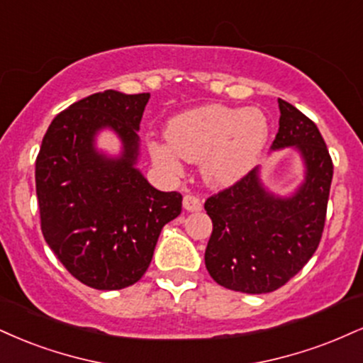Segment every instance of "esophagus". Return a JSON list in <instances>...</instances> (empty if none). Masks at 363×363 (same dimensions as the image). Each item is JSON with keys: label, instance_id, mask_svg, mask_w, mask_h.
<instances>
[{"label": "esophagus", "instance_id": "1", "mask_svg": "<svg viewBox=\"0 0 363 363\" xmlns=\"http://www.w3.org/2000/svg\"><path fill=\"white\" fill-rule=\"evenodd\" d=\"M182 204H184V209L187 211H201V208H203V204H201V199L198 196H193V194H186L184 196V201H182Z\"/></svg>", "mask_w": 363, "mask_h": 363}]
</instances>
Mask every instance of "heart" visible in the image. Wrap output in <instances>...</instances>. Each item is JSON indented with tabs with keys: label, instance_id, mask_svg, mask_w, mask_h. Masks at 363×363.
<instances>
[{
	"label": "heart",
	"instance_id": "heart-1",
	"mask_svg": "<svg viewBox=\"0 0 363 363\" xmlns=\"http://www.w3.org/2000/svg\"><path fill=\"white\" fill-rule=\"evenodd\" d=\"M165 138L148 142L157 167L179 176L182 159L201 162L204 181L223 187L238 182L259 162L269 140V120L255 108L204 104L170 118Z\"/></svg>",
	"mask_w": 363,
	"mask_h": 363
}]
</instances>
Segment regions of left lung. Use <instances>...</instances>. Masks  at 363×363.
<instances>
[{
    "instance_id": "8db88e82",
    "label": "left lung",
    "mask_w": 363,
    "mask_h": 363,
    "mask_svg": "<svg viewBox=\"0 0 363 363\" xmlns=\"http://www.w3.org/2000/svg\"><path fill=\"white\" fill-rule=\"evenodd\" d=\"M279 132L270 150L292 148L304 177L291 194L270 191L255 167L237 184L211 196L204 209L213 221L204 264L220 286L264 294L294 277L320 245L333 164L318 126L279 99Z\"/></svg>"
}]
</instances>
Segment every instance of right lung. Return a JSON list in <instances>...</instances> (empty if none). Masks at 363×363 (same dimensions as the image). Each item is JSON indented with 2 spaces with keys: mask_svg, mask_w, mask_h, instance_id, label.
Listing matches in <instances>:
<instances>
[{
  "mask_svg": "<svg viewBox=\"0 0 363 363\" xmlns=\"http://www.w3.org/2000/svg\"><path fill=\"white\" fill-rule=\"evenodd\" d=\"M148 98L106 89L71 104L50 123L35 162L47 245L77 281L99 291L140 281L160 231L181 215L182 196L155 189L137 167ZM104 129L121 140L116 156L95 145Z\"/></svg>",
  "mask_w": 363,
  "mask_h": 363,
  "instance_id": "add662e5",
  "label": "right lung"
}]
</instances>
